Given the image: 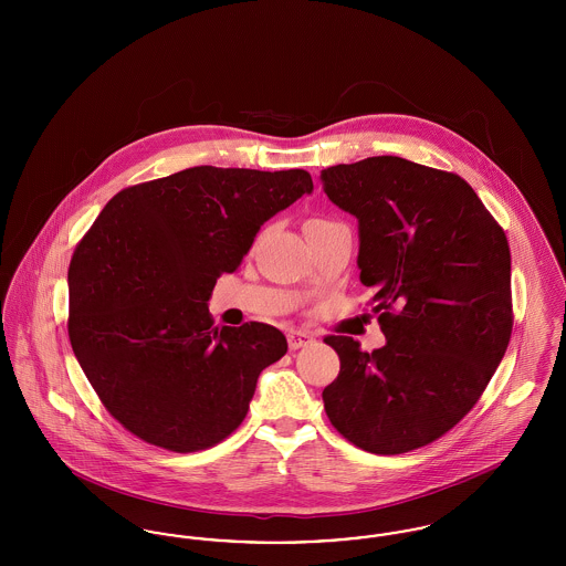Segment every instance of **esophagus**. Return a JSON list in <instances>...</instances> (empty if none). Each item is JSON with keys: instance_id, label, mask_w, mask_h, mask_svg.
Masks as SVG:
<instances>
[{"instance_id": "obj_1", "label": "esophagus", "mask_w": 566, "mask_h": 566, "mask_svg": "<svg viewBox=\"0 0 566 566\" xmlns=\"http://www.w3.org/2000/svg\"><path fill=\"white\" fill-rule=\"evenodd\" d=\"M310 344H314V337H310L307 333H303V331H291V333H289V348H291V350L305 348V346H310Z\"/></svg>"}]
</instances>
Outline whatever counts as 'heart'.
I'll return each mask as SVG.
<instances>
[{"instance_id": "heart-1", "label": "heart", "mask_w": 566, "mask_h": 566, "mask_svg": "<svg viewBox=\"0 0 566 566\" xmlns=\"http://www.w3.org/2000/svg\"><path fill=\"white\" fill-rule=\"evenodd\" d=\"M333 220H326V218H307L305 220V229H316V227H326L331 224Z\"/></svg>"}]
</instances>
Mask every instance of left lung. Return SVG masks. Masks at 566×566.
I'll use <instances>...</instances> for the list:
<instances>
[{
	"label": "left lung",
	"mask_w": 566,
	"mask_h": 566,
	"mask_svg": "<svg viewBox=\"0 0 566 566\" xmlns=\"http://www.w3.org/2000/svg\"><path fill=\"white\" fill-rule=\"evenodd\" d=\"M358 218L360 282L386 346L326 335L339 376L323 390L331 424L371 454H403L454 429L484 395L513 328L503 227L458 174L369 157L321 174Z\"/></svg>",
	"instance_id": "left-lung-1"
}]
</instances>
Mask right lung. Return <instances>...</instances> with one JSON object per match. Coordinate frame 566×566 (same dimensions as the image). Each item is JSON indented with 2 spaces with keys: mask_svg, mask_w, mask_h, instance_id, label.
Wrapping results in <instances>:
<instances>
[{
  "mask_svg": "<svg viewBox=\"0 0 566 566\" xmlns=\"http://www.w3.org/2000/svg\"><path fill=\"white\" fill-rule=\"evenodd\" d=\"M314 189L305 169L190 167L116 192L67 271V333L109 416L189 454L224 441L286 337L271 324L214 326L208 298L261 224Z\"/></svg>",
  "mask_w": 566,
  "mask_h": 566,
  "instance_id": "add662e5",
  "label": "right lung"
}]
</instances>
